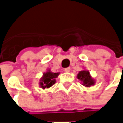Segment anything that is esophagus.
<instances>
[{"label": "esophagus", "mask_w": 123, "mask_h": 123, "mask_svg": "<svg viewBox=\"0 0 123 123\" xmlns=\"http://www.w3.org/2000/svg\"><path fill=\"white\" fill-rule=\"evenodd\" d=\"M70 71V68H65V72L69 73Z\"/></svg>", "instance_id": "esophagus-1"}]
</instances>
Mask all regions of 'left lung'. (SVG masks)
<instances>
[{
    "instance_id": "obj_1",
    "label": "left lung",
    "mask_w": 123,
    "mask_h": 123,
    "mask_svg": "<svg viewBox=\"0 0 123 123\" xmlns=\"http://www.w3.org/2000/svg\"><path fill=\"white\" fill-rule=\"evenodd\" d=\"M77 78L79 79L83 86L86 87H90V86H95V80L92 78L90 72L87 70H83L78 73L77 75Z\"/></svg>"
}]
</instances>
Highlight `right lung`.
<instances>
[{
	"label": "right lung",
	"mask_w": 123,
	"mask_h": 123,
	"mask_svg": "<svg viewBox=\"0 0 123 123\" xmlns=\"http://www.w3.org/2000/svg\"><path fill=\"white\" fill-rule=\"evenodd\" d=\"M60 73H53L50 71V69L43 74V76L40 78L39 86L42 89L50 88L53 86L56 82L55 78H58Z\"/></svg>",
	"instance_id": "obj_1"
}]
</instances>
